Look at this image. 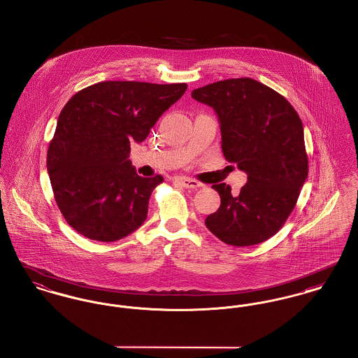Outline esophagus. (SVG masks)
Masks as SVG:
<instances>
[{
  "label": "esophagus",
  "instance_id": "obj_1",
  "mask_svg": "<svg viewBox=\"0 0 358 358\" xmlns=\"http://www.w3.org/2000/svg\"><path fill=\"white\" fill-rule=\"evenodd\" d=\"M174 180H176V182H178L180 185H182L187 189H197V188L201 187V184L199 181L192 180V178H188V177H176Z\"/></svg>",
  "mask_w": 358,
  "mask_h": 358
}]
</instances>
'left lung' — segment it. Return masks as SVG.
Segmentation results:
<instances>
[{"instance_id": "8db88e82", "label": "left lung", "mask_w": 358, "mask_h": 358, "mask_svg": "<svg viewBox=\"0 0 358 358\" xmlns=\"http://www.w3.org/2000/svg\"><path fill=\"white\" fill-rule=\"evenodd\" d=\"M192 97L215 109L226 159L248 174L239 194L224 182L212 185L220 207L207 216V229L238 248L265 242L287 222L308 176L297 112L284 96L252 78L206 85Z\"/></svg>"}]
</instances>
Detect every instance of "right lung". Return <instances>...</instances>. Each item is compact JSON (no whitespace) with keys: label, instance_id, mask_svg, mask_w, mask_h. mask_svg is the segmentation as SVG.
Here are the masks:
<instances>
[{"label":"right lung","instance_id":"obj_1","mask_svg":"<svg viewBox=\"0 0 358 358\" xmlns=\"http://www.w3.org/2000/svg\"><path fill=\"white\" fill-rule=\"evenodd\" d=\"M188 85L104 81L64 106L47 151V170L66 222L92 241L115 242L138 230L164 177H141L129 158Z\"/></svg>","mask_w":358,"mask_h":358}]
</instances>
